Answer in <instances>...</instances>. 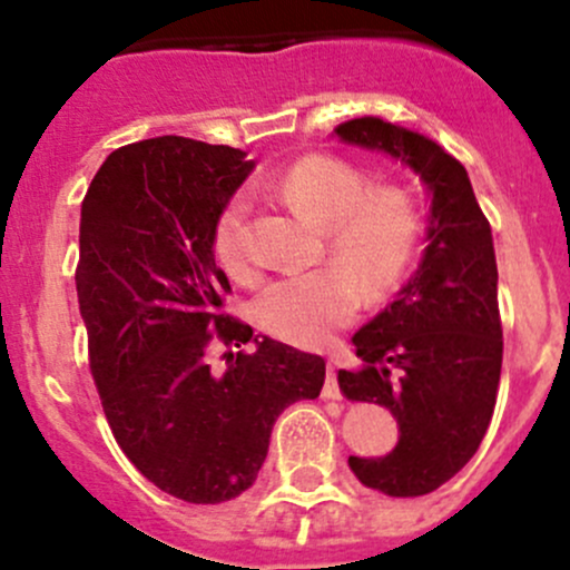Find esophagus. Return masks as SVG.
Masks as SVG:
<instances>
[{"label": "esophagus", "instance_id": "esophagus-1", "mask_svg": "<svg viewBox=\"0 0 570 570\" xmlns=\"http://www.w3.org/2000/svg\"><path fill=\"white\" fill-rule=\"evenodd\" d=\"M324 395L337 400L341 397V386H337V362L330 360L327 362V386H324Z\"/></svg>", "mask_w": 570, "mask_h": 570}]
</instances>
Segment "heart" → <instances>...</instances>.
<instances>
[{
  "label": "heart",
  "instance_id": "heart-1",
  "mask_svg": "<svg viewBox=\"0 0 570 570\" xmlns=\"http://www.w3.org/2000/svg\"><path fill=\"white\" fill-rule=\"evenodd\" d=\"M273 189L324 229L330 254L342 265L286 273L254 299V318L265 333L297 346L324 343L360 308L362 289L379 297L400 278L414 254L419 208L395 186L367 191V178L335 156H305L273 180ZM218 265L237 281L259 271L248 235V197L235 194L214 227Z\"/></svg>",
  "mask_w": 570,
  "mask_h": 570
}]
</instances>
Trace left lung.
<instances>
[{"mask_svg":"<svg viewBox=\"0 0 570 570\" xmlns=\"http://www.w3.org/2000/svg\"><path fill=\"white\" fill-rule=\"evenodd\" d=\"M333 135L400 161L428 194L414 275L354 333L360 365L337 371L343 395L390 409L400 430L384 458H348L354 476L392 498L428 495L476 454L495 411L503 330L492 229L465 167L430 137L376 116Z\"/></svg>","mask_w":570,"mask_h":570,"instance_id":"1","label":"left lung"}]
</instances>
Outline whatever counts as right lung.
<instances>
[{
    "mask_svg": "<svg viewBox=\"0 0 570 570\" xmlns=\"http://www.w3.org/2000/svg\"><path fill=\"white\" fill-rule=\"evenodd\" d=\"M252 170L237 148L154 137L112 151L80 208L75 286L105 416L137 471L186 503L248 490L281 411L324 384L322 356L222 314L214 227Z\"/></svg>",
    "mask_w": 570,
    "mask_h": 570,
    "instance_id": "right-lung-1",
    "label": "right lung"
}]
</instances>
